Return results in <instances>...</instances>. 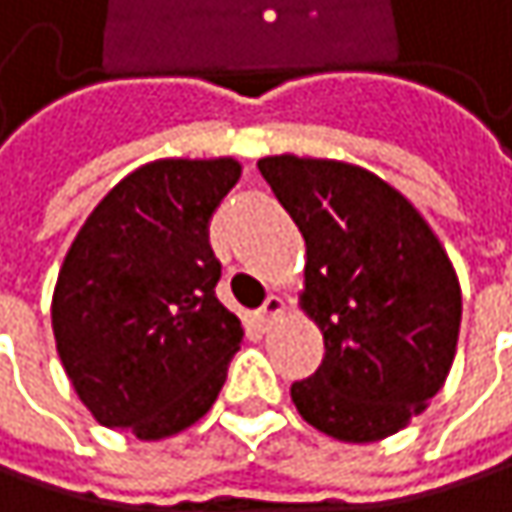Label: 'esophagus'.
Segmentation results:
<instances>
[{"mask_svg": "<svg viewBox=\"0 0 512 512\" xmlns=\"http://www.w3.org/2000/svg\"><path fill=\"white\" fill-rule=\"evenodd\" d=\"M281 314H284V299H281V296H269V299L257 308V326H260V329H269Z\"/></svg>", "mask_w": 512, "mask_h": 512, "instance_id": "1", "label": "esophagus"}]
</instances>
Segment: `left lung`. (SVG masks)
<instances>
[{"label": "left lung", "instance_id": "obj_1", "mask_svg": "<svg viewBox=\"0 0 512 512\" xmlns=\"http://www.w3.org/2000/svg\"><path fill=\"white\" fill-rule=\"evenodd\" d=\"M305 240L302 308L323 361L290 385L299 415L341 442H376L439 394L454 364L457 272L421 213L376 174L335 162H257Z\"/></svg>", "mask_w": 512, "mask_h": 512}]
</instances>
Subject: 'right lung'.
<instances>
[{"label":"right lung","mask_w":512,"mask_h":512,"mask_svg":"<svg viewBox=\"0 0 512 512\" xmlns=\"http://www.w3.org/2000/svg\"><path fill=\"white\" fill-rule=\"evenodd\" d=\"M237 180L234 159H159L127 174L76 234L52 332L103 427L165 439L219 397L243 326L216 299L222 263L207 222Z\"/></svg>","instance_id":"right-lung-1"}]
</instances>
